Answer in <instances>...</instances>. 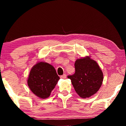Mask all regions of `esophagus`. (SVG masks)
<instances>
[{"label": "esophagus", "mask_w": 126, "mask_h": 126, "mask_svg": "<svg viewBox=\"0 0 126 126\" xmlns=\"http://www.w3.org/2000/svg\"><path fill=\"white\" fill-rule=\"evenodd\" d=\"M66 77H67V76H66L65 74H63V75L61 76V78H62V79H65V78H66Z\"/></svg>", "instance_id": "obj_1"}]
</instances>
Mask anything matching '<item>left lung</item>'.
<instances>
[{
  "mask_svg": "<svg viewBox=\"0 0 126 126\" xmlns=\"http://www.w3.org/2000/svg\"><path fill=\"white\" fill-rule=\"evenodd\" d=\"M75 73L68 76L77 93L83 98L94 94L101 87L103 74L98 63L90 57L77 59Z\"/></svg>",
  "mask_w": 126,
  "mask_h": 126,
  "instance_id": "8db88e82",
  "label": "left lung"
}]
</instances>
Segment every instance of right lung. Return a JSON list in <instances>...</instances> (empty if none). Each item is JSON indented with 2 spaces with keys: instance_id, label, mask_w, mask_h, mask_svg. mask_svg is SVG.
<instances>
[{
  "instance_id": "obj_1",
  "label": "right lung",
  "mask_w": 126,
  "mask_h": 126,
  "mask_svg": "<svg viewBox=\"0 0 126 126\" xmlns=\"http://www.w3.org/2000/svg\"><path fill=\"white\" fill-rule=\"evenodd\" d=\"M59 79L53 65L40 62L31 69L27 83L30 89L35 95L45 99L50 96Z\"/></svg>"
}]
</instances>
